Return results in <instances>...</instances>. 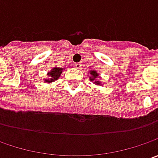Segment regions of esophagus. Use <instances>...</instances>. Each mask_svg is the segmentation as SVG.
I'll use <instances>...</instances> for the list:
<instances>
[{
  "mask_svg": "<svg viewBox=\"0 0 158 158\" xmlns=\"http://www.w3.org/2000/svg\"><path fill=\"white\" fill-rule=\"evenodd\" d=\"M74 67L77 69H81V67H82V64L81 63H75L74 64Z\"/></svg>",
  "mask_w": 158,
  "mask_h": 158,
  "instance_id": "obj_1",
  "label": "esophagus"
}]
</instances>
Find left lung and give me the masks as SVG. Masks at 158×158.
I'll use <instances>...</instances> for the list:
<instances>
[{"label": "left lung", "instance_id": "1", "mask_svg": "<svg viewBox=\"0 0 158 158\" xmlns=\"http://www.w3.org/2000/svg\"><path fill=\"white\" fill-rule=\"evenodd\" d=\"M89 74H90V76H91L89 77V80H90V81H94L95 84H97V85H102V83H101L99 81L96 80V79L99 76V75H98L95 70H91Z\"/></svg>", "mask_w": 158, "mask_h": 158}]
</instances>
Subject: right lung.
I'll return each instance as SVG.
<instances>
[{
    "mask_svg": "<svg viewBox=\"0 0 158 158\" xmlns=\"http://www.w3.org/2000/svg\"><path fill=\"white\" fill-rule=\"evenodd\" d=\"M62 70L63 69L62 68H53L50 72L47 73V76H49L48 79H45V82H54L55 80H57L58 78L60 76L61 73H62Z\"/></svg>",
    "mask_w": 158,
    "mask_h": 158,
    "instance_id": "1",
    "label": "right lung"
}]
</instances>
